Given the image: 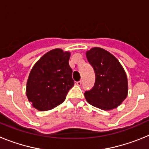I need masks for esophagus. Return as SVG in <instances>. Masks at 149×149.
I'll return each mask as SVG.
<instances>
[{"label": "esophagus", "instance_id": "obj_1", "mask_svg": "<svg viewBox=\"0 0 149 149\" xmlns=\"http://www.w3.org/2000/svg\"><path fill=\"white\" fill-rule=\"evenodd\" d=\"M76 84H77V86H81V84H82V82H81V81H77V82L76 83Z\"/></svg>", "mask_w": 149, "mask_h": 149}]
</instances>
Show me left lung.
I'll return each instance as SVG.
<instances>
[{"mask_svg": "<svg viewBox=\"0 0 149 149\" xmlns=\"http://www.w3.org/2000/svg\"><path fill=\"white\" fill-rule=\"evenodd\" d=\"M86 58L95 74L94 86L84 93L88 103L104 110L119 106L127 97L128 86L127 75L119 60L97 47L86 52Z\"/></svg>", "mask_w": 149, "mask_h": 149, "instance_id": "8db88e82", "label": "left lung"}]
</instances>
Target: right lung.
I'll return each instance as SVG.
<instances>
[{
	"label": "right lung",
	"instance_id": "1",
	"mask_svg": "<svg viewBox=\"0 0 149 149\" xmlns=\"http://www.w3.org/2000/svg\"><path fill=\"white\" fill-rule=\"evenodd\" d=\"M69 58L70 52L56 48L43 55L33 65L27 80L26 95L36 109L49 110L65 101L74 84Z\"/></svg>",
	"mask_w": 149,
	"mask_h": 149
}]
</instances>
